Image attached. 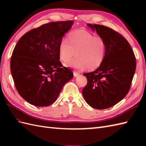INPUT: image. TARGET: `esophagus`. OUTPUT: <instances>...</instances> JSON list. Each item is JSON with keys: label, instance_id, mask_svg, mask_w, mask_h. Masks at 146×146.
<instances>
[{"label": "esophagus", "instance_id": "34e87169", "mask_svg": "<svg viewBox=\"0 0 146 146\" xmlns=\"http://www.w3.org/2000/svg\"><path fill=\"white\" fill-rule=\"evenodd\" d=\"M73 75H74V76H75V77L78 76V75H80V73L76 72V71H74V72H73Z\"/></svg>", "mask_w": 146, "mask_h": 146}]
</instances>
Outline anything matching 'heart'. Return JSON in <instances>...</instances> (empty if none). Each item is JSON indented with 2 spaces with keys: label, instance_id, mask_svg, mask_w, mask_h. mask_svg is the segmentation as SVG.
Instances as JSON below:
<instances>
[{
  "label": "heart",
  "instance_id": "b5f03b06",
  "mask_svg": "<svg viewBox=\"0 0 146 146\" xmlns=\"http://www.w3.org/2000/svg\"><path fill=\"white\" fill-rule=\"evenodd\" d=\"M107 44L101 37L95 36L87 31L80 29L71 32L67 40H63L59 47V54L64 63L74 56L76 57L67 65L82 70H93L102 64L106 54Z\"/></svg>",
  "mask_w": 146,
  "mask_h": 146
}]
</instances>
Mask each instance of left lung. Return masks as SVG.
<instances>
[{"mask_svg":"<svg viewBox=\"0 0 146 146\" xmlns=\"http://www.w3.org/2000/svg\"><path fill=\"white\" fill-rule=\"evenodd\" d=\"M107 44L103 63L93 72L83 73L87 84L82 90L90 106L106 109L113 106L128 94L134 77L135 57L128 41L109 27L87 24Z\"/></svg>","mask_w":146,"mask_h":146,"instance_id":"obj_1","label":"left lung"}]
</instances>
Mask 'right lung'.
<instances>
[{"label":"right lung","instance_id":"right-lung-1","mask_svg":"<svg viewBox=\"0 0 146 146\" xmlns=\"http://www.w3.org/2000/svg\"><path fill=\"white\" fill-rule=\"evenodd\" d=\"M73 21L52 22L26 33L12 52L11 71L15 88L28 103L37 107L53 104L72 71L63 67L59 47Z\"/></svg>","mask_w":146,"mask_h":146}]
</instances>
